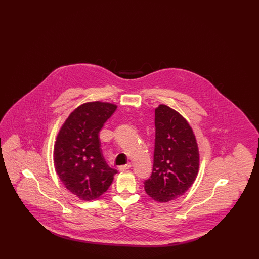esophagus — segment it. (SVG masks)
Returning a JSON list of instances; mask_svg holds the SVG:
<instances>
[{"mask_svg": "<svg viewBox=\"0 0 259 259\" xmlns=\"http://www.w3.org/2000/svg\"><path fill=\"white\" fill-rule=\"evenodd\" d=\"M131 167H132L131 163H128V164H126V165L120 166L118 169H119V171H126V170H129Z\"/></svg>", "mask_w": 259, "mask_h": 259, "instance_id": "34e87169", "label": "esophagus"}]
</instances>
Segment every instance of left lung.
<instances>
[{"label": "left lung", "mask_w": 259, "mask_h": 259, "mask_svg": "<svg viewBox=\"0 0 259 259\" xmlns=\"http://www.w3.org/2000/svg\"><path fill=\"white\" fill-rule=\"evenodd\" d=\"M199 148L191 126L172 108L155 109V148L151 177L145 190L156 202L165 203L184 195L199 171Z\"/></svg>", "instance_id": "left-lung-1"}]
</instances>
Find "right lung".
<instances>
[{
	"mask_svg": "<svg viewBox=\"0 0 259 259\" xmlns=\"http://www.w3.org/2000/svg\"><path fill=\"white\" fill-rule=\"evenodd\" d=\"M108 102H87L70 113L53 149L55 171L66 188L83 201L104 194L117 172L103 157L99 132L116 110Z\"/></svg>",
	"mask_w": 259,
	"mask_h": 259,
	"instance_id": "right-lung-1",
	"label": "right lung"
}]
</instances>
